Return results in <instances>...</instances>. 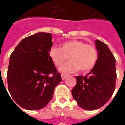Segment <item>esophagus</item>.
I'll return each instance as SVG.
<instances>
[{"mask_svg": "<svg viewBox=\"0 0 125 125\" xmlns=\"http://www.w3.org/2000/svg\"><path fill=\"white\" fill-rule=\"evenodd\" d=\"M70 75L69 74H61V78H62V80H64L65 79L67 76H69Z\"/></svg>", "mask_w": 125, "mask_h": 125, "instance_id": "1", "label": "esophagus"}]
</instances>
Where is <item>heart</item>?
Instances as JSON below:
<instances>
[{"instance_id":"obj_1","label":"heart","mask_w":125,"mask_h":125,"mask_svg":"<svg viewBox=\"0 0 125 125\" xmlns=\"http://www.w3.org/2000/svg\"><path fill=\"white\" fill-rule=\"evenodd\" d=\"M49 56L55 67H60L67 58L70 59V61L61 67V72H70L79 69L81 72H87L96 64L98 52L94 46L78 40H71L62 42L61 48L51 47Z\"/></svg>"}]
</instances>
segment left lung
Returning a JSON list of instances; mask_svg holds the SVG:
<instances>
[{"label":"left lung","mask_w":125,"mask_h":125,"mask_svg":"<svg viewBox=\"0 0 125 125\" xmlns=\"http://www.w3.org/2000/svg\"><path fill=\"white\" fill-rule=\"evenodd\" d=\"M98 59L86 76H77L72 97L81 108L95 110L107 103L115 88V58L106 44L96 40Z\"/></svg>","instance_id":"1"}]
</instances>
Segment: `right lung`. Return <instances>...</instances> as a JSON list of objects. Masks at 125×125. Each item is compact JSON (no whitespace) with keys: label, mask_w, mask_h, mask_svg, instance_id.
Masks as SVG:
<instances>
[{"label":"right lung","mask_w":125,"mask_h":125,"mask_svg":"<svg viewBox=\"0 0 125 125\" xmlns=\"http://www.w3.org/2000/svg\"><path fill=\"white\" fill-rule=\"evenodd\" d=\"M51 33L38 32L23 39L10 57L7 87L16 103L28 110L45 107L62 81L49 56Z\"/></svg>","instance_id":"obj_1"}]
</instances>
